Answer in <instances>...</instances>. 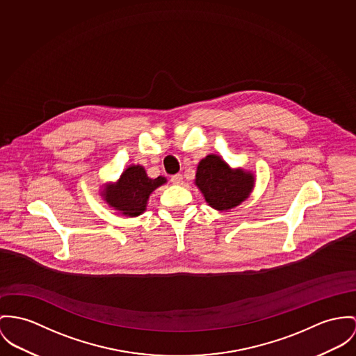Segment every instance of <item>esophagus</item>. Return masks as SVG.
<instances>
[{
  "label": "esophagus",
  "mask_w": 356,
  "mask_h": 356,
  "mask_svg": "<svg viewBox=\"0 0 356 356\" xmlns=\"http://www.w3.org/2000/svg\"><path fill=\"white\" fill-rule=\"evenodd\" d=\"M170 181H172L175 186H180V184H183V176H181L180 173L173 175V176L170 177Z\"/></svg>",
  "instance_id": "obj_1"
}]
</instances>
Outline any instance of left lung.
Returning <instances> with one entry per match:
<instances>
[{"label": "left lung", "instance_id": "obj_1", "mask_svg": "<svg viewBox=\"0 0 356 356\" xmlns=\"http://www.w3.org/2000/svg\"><path fill=\"white\" fill-rule=\"evenodd\" d=\"M254 181L250 170L232 168L218 154H209L200 160L195 176V186L207 204L218 211H227L245 202Z\"/></svg>", "mask_w": 356, "mask_h": 356}]
</instances>
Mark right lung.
I'll list each match as a JSON object with an SVG mask.
<instances>
[{
	"label": "right lung",
	"mask_w": 356,
	"mask_h": 356,
	"mask_svg": "<svg viewBox=\"0 0 356 356\" xmlns=\"http://www.w3.org/2000/svg\"><path fill=\"white\" fill-rule=\"evenodd\" d=\"M165 183L166 179L163 176L150 179L142 165H130L116 183L104 184L100 195L118 214L134 218L146 211L152 192Z\"/></svg>",
	"instance_id": "obj_1"
}]
</instances>
